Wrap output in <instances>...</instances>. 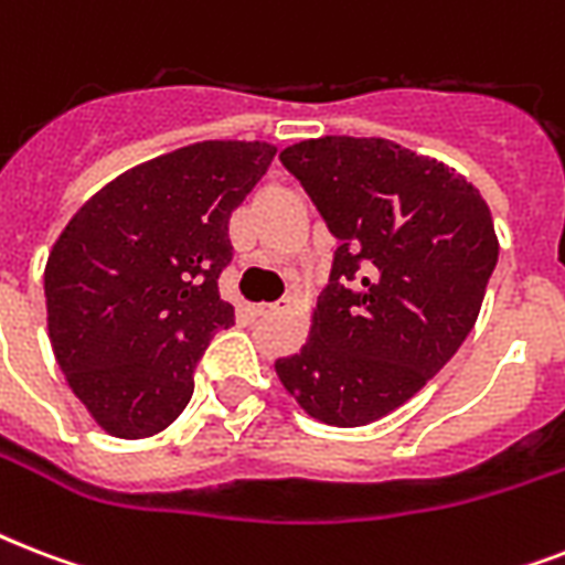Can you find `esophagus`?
Returning <instances> with one entry per match:
<instances>
[{
    "label": "esophagus",
    "mask_w": 565,
    "mask_h": 565,
    "mask_svg": "<svg viewBox=\"0 0 565 565\" xmlns=\"http://www.w3.org/2000/svg\"><path fill=\"white\" fill-rule=\"evenodd\" d=\"M287 308V301H273V305H260V308H257V317H273V313H278V310H284Z\"/></svg>",
    "instance_id": "1"
}]
</instances>
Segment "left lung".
I'll return each mask as SVG.
<instances>
[{
	"label": "left lung",
	"instance_id": "obj_1",
	"mask_svg": "<svg viewBox=\"0 0 565 565\" xmlns=\"http://www.w3.org/2000/svg\"><path fill=\"white\" fill-rule=\"evenodd\" d=\"M340 239L301 352L275 372L313 419L358 428L419 393L472 331L499 260L481 193L446 163L384 137L287 146Z\"/></svg>",
	"mask_w": 565,
	"mask_h": 565
}]
</instances>
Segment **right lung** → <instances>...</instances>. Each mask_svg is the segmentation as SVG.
Here are the masks:
<instances>
[{"mask_svg":"<svg viewBox=\"0 0 565 565\" xmlns=\"http://www.w3.org/2000/svg\"><path fill=\"white\" fill-rule=\"evenodd\" d=\"M275 146L204 140L99 190L49 252V340L99 428L143 439L179 419L211 337L234 326L220 299L231 211Z\"/></svg>","mask_w":565,"mask_h":565,"instance_id":"obj_1","label":"right lung"}]
</instances>
